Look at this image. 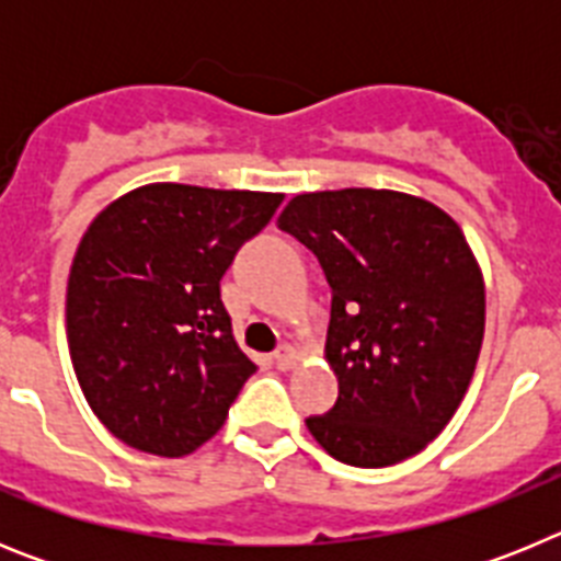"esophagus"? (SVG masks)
<instances>
[{
	"label": "esophagus",
	"mask_w": 561,
	"mask_h": 561,
	"mask_svg": "<svg viewBox=\"0 0 561 561\" xmlns=\"http://www.w3.org/2000/svg\"><path fill=\"white\" fill-rule=\"evenodd\" d=\"M295 362H297V354L291 345H280V348L275 351V365L277 370H291L295 368Z\"/></svg>",
	"instance_id": "34e87169"
}]
</instances>
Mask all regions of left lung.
<instances>
[{"instance_id":"8db88e82","label":"left lung","mask_w":561,"mask_h":561,"mask_svg":"<svg viewBox=\"0 0 561 561\" xmlns=\"http://www.w3.org/2000/svg\"><path fill=\"white\" fill-rule=\"evenodd\" d=\"M277 227L331 286L325 359L336 404L306 427L362 469L421 453L463 401L485 329V286L453 216L399 191L300 193Z\"/></svg>"}]
</instances>
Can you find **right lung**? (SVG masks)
Returning a JSON list of instances; mask_svg holds the SVG:
<instances>
[{"label": "right lung", "mask_w": 561, "mask_h": 561, "mask_svg": "<svg viewBox=\"0 0 561 561\" xmlns=\"http://www.w3.org/2000/svg\"><path fill=\"white\" fill-rule=\"evenodd\" d=\"M284 193L153 182L83 232L67 284V342L103 427L182 458L219 433L255 362L238 348L221 277Z\"/></svg>", "instance_id": "obj_1"}]
</instances>
